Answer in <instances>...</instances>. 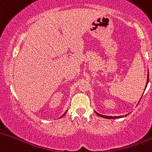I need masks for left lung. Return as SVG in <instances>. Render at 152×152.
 <instances>
[{
  "mask_svg": "<svg viewBox=\"0 0 152 152\" xmlns=\"http://www.w3.org/2000/svg\"><path fill=\"white\" fill-rule=\"evenodd\" d=\"M148 83H149V72H148V79H147V82H146V85H148ZM146 89V88H145ZM95 113L97 114V115H98V116L100 117H102V118H109V119H113V118H121L123 116H107V115H101V114H99L98 113H97V112H95Z\"/></svg>",
  "mask_w": 152,
  "mask_h": 152,
  "instance_id": "8db88e82",
  "label": "left lung"
}]
</instances>
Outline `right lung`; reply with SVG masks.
<instances>
[{"label": "right lung", "instance_id": "1", "mask_svg": "<svg viewBox=\"0 0 152 152\" xmlns=\"http://www.w3.org/2000/svg\"><path fill=\"white\" fill-rule=\"evenodd\" d=\"M67 110H66V112H65V113H64V115H62V116H61V117H63V116H64V115H65V114H66V113H67Z\"/></svg>", "mask_w": 152, "mask_h": 152}]
</instances>
